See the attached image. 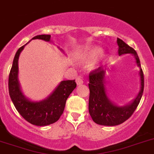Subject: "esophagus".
<instances>
[{
	"label": "esophagus",
	"instance_id": "esophagus-1",
	"mask_svg": "<svg viewBox=\"0 0 154 154\" xmlns=\"http://www.w3.org/2000/svg\"><path fill=\"white\" fill-rule=\"evenodd\" d=\"M76 82H77V85H81L84 84V81H83V79L81 77H78L76 79Z\"/></svg>",
	"mask_w": 154,
	"mask_h": 154
}]
</instances>
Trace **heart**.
I'll use <instances>...</instances> for the list:
<instances>
[{"label":"heart","instance_id":"obj_1","mask_svg":"<svg viewBox=\"0 0 154 154\" xmlns=\"http://www.w3.org/2000/svg\"><path fill=\"white\" fill-rule=\"evenodd\" d=\"M102 49L99 47H92L85 53V59L88 60H94L102 54Z\"/></svg>","mask_w":154,"mask_h":154}]
</instances>
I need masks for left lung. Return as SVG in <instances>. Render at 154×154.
<instances>
[{"instance_id": "8db88e82", "label": "left lung", "mask_w": 154, "mask_h": 154, "mask_svg": "<svg viewBox=\"0 0 154 154\" xmlns=\"http://www.w3.org/2000/svg\"><path fill=\"white\" fill-rule=\"evenodd\" d=\"M119 45V55L131 53L136 58V63L140 67L141 88L138 95L133 102L125 106H118L109 100L107 96L105 88V69L98 67L89 73V113L95 123L101 125L113 126L122 123L126 121L136 109L141 100L144 88V77L141 69L140 61L138 55L133 48L130 47L120 38H117Z\"/></svg>"}]
</instances>
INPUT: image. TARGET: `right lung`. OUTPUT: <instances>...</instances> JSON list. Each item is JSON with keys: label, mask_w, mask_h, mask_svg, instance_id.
<instances>
[{"label": "right lung", "mask_w": 154, "mask_h": 154, "mask_svg": "<svg viewBox=\"0 0 154 154\" xmlns=\"http://www.w3.org/2000/svg\"><path fill=\"white\" fill-rule=\"evenodd\" d=\"M50 38V35H39L32 39H42L49 42ZM26 44L20 47L14 56L9 73V94L15 109L29 123L38 126L50 125L60 118L66 99L77 87V84L75 80L61 81L54 91L43 101H32L26 98L21 92L18 79V57Z\"/></svg>", "instance_id": "right-lung-1"}]
</instances>
